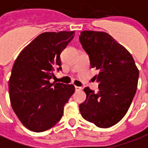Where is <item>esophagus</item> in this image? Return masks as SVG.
Masks as SVG:
<instances>
[{
	"mask_svg": "<svg viewBox=\"0 0 148 148\" xmlns=\"http://www.w3.org/2000/svg\"><path fill=\"white\" fill-rule=\"evenodd\" d=\"M82 87H79V86H75V90L77 91V90H81Z\"/></svg>",
	"mask_w": 148,
	"mask_h": 148,
	"instance_id": "34e87169",
	"label": "esophagus"
}]
</instances>
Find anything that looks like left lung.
Segmentation results:
<instances>
[{"instance_id": "8db88e82", "label": "left lung", "mask_w": 148, "mask_h": 148, "mask_svg": "<svg viewBox=\"0 0 148 148\" xmlns=\"http://www.w3.org/2000/svg\"><path fill=\"white\" fill-rule=\"evenodd\" d=\"M79 40L91 67L99 71L95 76L99 92L85 87L86 99L79 110L98 127H110L127 112L137 90L139 70L130 52L106 32L82 31Z\"/></svg>"}]
</instances>
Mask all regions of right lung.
<instances>
[{
    "instance_id": "1",
    "label": "right lung",
    "mask_w": 148,
    "mask_h": 148,
    "mask_svg": "<svg viewBox=\"0 0 148 148\" xmlns=\"http://www.w3.org/2000/svg\"><path fill=\"white\" fill-rule=\"evenodd\" d=\"M74 35V31L41 34L15 60L9 80L10 103L21 123L32 132L55 126L74 93V85L49 81L54 70H62L60 54Z\"/></svg>"
}]
</instances>
